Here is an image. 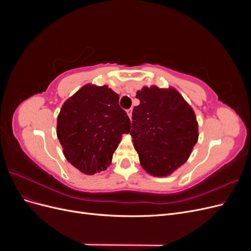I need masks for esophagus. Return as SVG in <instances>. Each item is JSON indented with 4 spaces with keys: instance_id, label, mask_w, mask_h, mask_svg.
Instances as JSON below:
<instances>
[{
    "instance_id": "1",
    "label": "esophagus",
    "mask_w": 251,
    "mask_h": 251,
    "mask_svg": "<svg viewBox=\"0 0 251 251\" xmlns=\"http://www.w3.org/2000/svg\"><path fill=\"white\" fill-rule=\"evenodd\" d=\"M132 112H133V110H132V109H128V110H126V114H127V116L130 117V119L132 118Z\"/></svg>"
}]
</instances>
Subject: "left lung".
<instances>
[{
	"label": "left lung",
	"instance_id": "8db88e82",
	"mask_svg": "<svg viewBox=\"0 0 251 251\" xmlns=\"http://www.w3.org/2000/svg\"><path fill=\"white\" fill-rule=\"evenodd\" d=\"M136 97L140 103L133 109L131 136L140 164L151 176H170L198 141L195 112L173 87H143Z\"/></svg>",
	"mask_w": 251,
	"mask_h": 251
}]
</instances>
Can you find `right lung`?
<instances>
[{"label": "right lung", "mask_w": 251, "mask_h": 251, "mask_svg": "<svg viewBox=\"0 0 251 251\" xmlns=\"http://www.w3.org/2000/svg\"><path fill=\"white\" fill-rule=\"evenodd\" d=\"M108 86L87 83L64 102L56 134L66 159L86 175L107 170L131 121Z\"/></svg>", "instance_id": "1"}]
</instances>
